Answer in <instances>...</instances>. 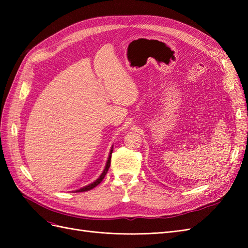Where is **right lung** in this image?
<instances>
[{"instance_id":"1","label":"right lung","mask_w":248,"mask_h":248,"mask_svg":"<svg viewBox=\"0 0 248 248\" xmlns=\"http://www.w3.org/2000/svg\"><path fill=\"white\" fill-rule=\"evenodd\" d=\"M111 153H112V147L110 148V151H109V154H108V161H107V164H106V168H104L103 171L101 172V175L98 177V179H96L95 181H94V182H92L91 184H88L87 186L81 187V188H79V189L76 190L74 192H82V191L91 190V189H93V188H94V187H96L97 185L101 183V181L103 180V178L106 177L107 172H108V169H109V166H110V158H111Z\"/></svg>"}]
</instances>
